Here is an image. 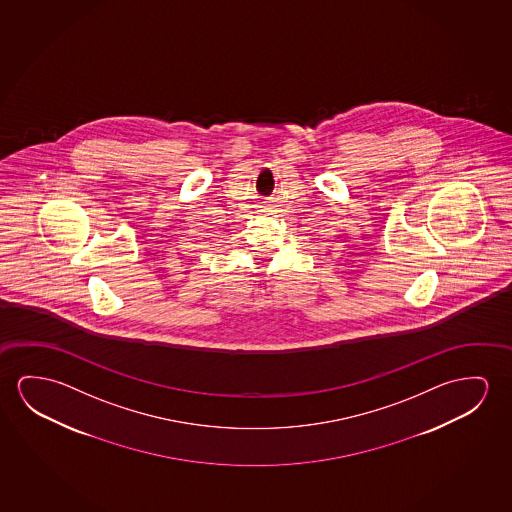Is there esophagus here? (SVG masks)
<instances>
[{
	"instance_id": "34e87169",
	"label": "esophagus",
	"mask_w": 512,
	"mask_h": 512,
	"mask_svg": "<svg viewBox=\"0 0 512 512\" xmlns=\"http://www.w3.org/2000/svg\"><path fill=\"white\" fill-rule=\"evenodd\" d=\"M275 211L276 204L273 200H266V202H262V205H260V213L273 214Z\"/></svg>"
}]
</instances>
